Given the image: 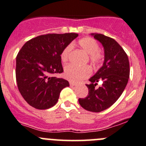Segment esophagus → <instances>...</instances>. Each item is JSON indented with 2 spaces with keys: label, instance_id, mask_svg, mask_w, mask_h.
<instances>
[{
  "label": "esophagus",
  "instance_id": "34e87169",
  "mask_svg": "<svg viewBox=\"0 0 146 146\" xmlns=\"http://www.w3.org/2000/svg\"><path fill=\"white\" fill-rule=\"evenodd\" d=\"M69 83H70V86H75L77 85V83H76V82H74V81H70L69 82Z\"/></svg>",
  "mask_w": 146,
  "mask_h": 146
}]
</instances>
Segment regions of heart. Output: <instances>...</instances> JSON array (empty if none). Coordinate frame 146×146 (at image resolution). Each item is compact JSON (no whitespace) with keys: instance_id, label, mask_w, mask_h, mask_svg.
<instances>
[{"instance_id":"obj_1","label":"heart","mask_w":146,"mask_h":146,"mask_svg":"<svg viewBox=\"0 0 146 146\" xmlns=\"http://www.w3.org/2000/svg\"><path fill=\"white\" fill-rule=\"evenodd\" d=\"M79 46L85 52L89 55L90 63L94 66H98L101 63L103 60V56L99 51L98 43L96 40L90 37H86L80 39L78 41ZM73 49L71 44L66 46L62 51L60 55V58L63 63H67L69 60L70 53ZM91 73V70L88 66H76L74 65H68L64 68L65 77L72 81L83 79L89 76Z\"/></svg>"}]
</instances>
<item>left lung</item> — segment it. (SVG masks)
Instances as JSON below:
<instances>
[{
    "instance_id": "obj_1",
    "label": "left lung",
    "mask_w": 146,
    "mask_h": 146,
    "mask_svg": "<svg viewBox=\"0 0 146 146\" xmlns=\"http://www.w3.org/2000/svg\"><path fill=\"white\" fill-rule=\"evenodd\" d=\"M104 48V62L97 73L86 84L88 95L78 102L84 109L98 113L111 107L120 98L125 88L130 76L128 58L123 48L114 39L103 34L91 33ZM100 80L102 85L95 86Z\"/></svg>"
}]
</instances>
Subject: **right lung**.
<instances>
[{
  "instance_id": "add662e5",
  "label": "right lung",
  "mask_w": 146,
  "mask_h": 146,
  "mask_svg": "<svg viewBox=\"0 0 146 146\" xmlns=\"http://www.w3.org/2000/svg\"><path fill=\"white\" fill-rule=\"evenodd\" d=\"M77 33L46 34L31 39L16 57L15 77L18 90L25 101L39 110L53 107L60 93L69 86L68 80L53 77L63 72L60 55Z\"/></svg>"
}]
</instances>
